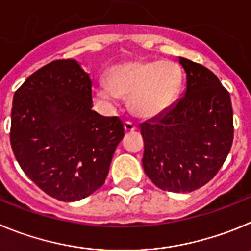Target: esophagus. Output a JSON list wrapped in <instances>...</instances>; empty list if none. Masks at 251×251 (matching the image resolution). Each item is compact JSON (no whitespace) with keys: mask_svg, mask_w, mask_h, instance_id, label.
<instances>
[{"mask_svg":"<svg viewBox=\"0 0 251 251\" xmlns=\"http://www.w3.org/2000/svg\"><path fill=\"white\" fill-rule=\"evenodd\" d=\"M124 126H125L126 132H134V131L137 130L136 125H135V124H132V123H130V121H126L125 125H124Z\"/></svg>","mask_w":251,"mask_h":251,"instance_id":"1","label":"esophagus"}]
</instances>
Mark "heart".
Listing matches in <instances>:
<instances>
[{
    "label": "heart",
    "mask_w": 251,
    "mask_h": 251,
    "mask_svg": "<svg viewBox=\"0 0 251 251\" xmlns=\"http://www.w3.org/2000/svg\"><path fill=\"white\" fill-rule=\"evenodd\" d=\"M106 82L98 90V98L130 99L136 116L152 119L174 102L181 89L182 71L173 61H134L111 67Z\"/></svg>",
    "instance_id": "obj_1"
}]
</instances>
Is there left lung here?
I'll use <instances>...</instances> for the list:
<instances>
[{
    "label": "left lung",
    "instance_id": "1",
    "mask_svg": "<svg viewBox=\"0 0 251 251\" xmlns=\"http://www.w3.org/2000/svg\"><path fill=\"white\" fill-rule=\"evenodd\" d=\"M186 90L160 116L140 125L142 166L161 190L191 193L218 174L232 145L230 95L213 72L180 57Z\"/></svg>",
    "mask_w": 251,
    "mask_h": 251
}]
</instances>
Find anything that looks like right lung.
Here are the masks:
<instances>
[{"instance_id":"right-lung-1","label":"right lung","mask_w":251,"mask_h":251,"mask_svg":"<svg viewBox=\"0 0 251 251\" xmlns=\"http://www.w3.org/2000/svg\"><path fill=\"white\" fill-rule=\"evenodd\" d=\"M91 109V78L70 58L33 72L13 96L10 140L16 160L61 201L81 200L102 186L125 135L119 117Z\"/></svg>"}]
</instances>
